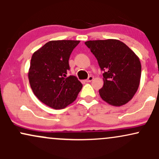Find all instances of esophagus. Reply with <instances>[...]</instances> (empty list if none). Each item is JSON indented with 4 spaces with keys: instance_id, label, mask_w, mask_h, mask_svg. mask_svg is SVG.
<instances>
[{
    "instance_id": "obj_1",
    "label": "esophagus",
    "mask_w": 159,
    "mask_h": 159,
    "mask_svg": "<svg viewBox=\"0 0 159 159\" xmlns=\"http://www.w3.org/2000/svg\"><path fill=\"white\" fill-rule=\"evenodd\" d=\"M93 80V76H89V78L86 80V82H87V83H88V82L92 81Z\"/></svg>"
}]
</instances>
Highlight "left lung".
<instances>
[{
  "label": "left lung",
  "mask_w": 159,
  "mask_h": 159,
  "mask_svg": "<svg viewBox=\"0 0 159 159\" xmlns=\"http://www.w3.org/2000/svg\"><path fill=\"white\" fill-rule=\"evenodd\" d=\"M85 45L97 59L103 73L101 98L113 106L129 102L139 87L141 64L139 57L118 39L90 40Z\"/></svg>",
  "instance_id": "1"
}]
</instances>
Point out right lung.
<instances>
[{
	"mask_svg": "<svg viewBox=\"0 0 159 159\" xmlns=\"http://www.w3.org/2000/svg\"><path fill=\"white\" fill-rule=\"evenodd\" d=\"M78 40H52L33 54L28 79L33 92L47 106L63 109L72 103L82 88L75 76L66 77L69 59Z\"/></svg>",
	"mask_w": 159,
	"mask_h": 159,
	"instance_id": "right-lung-1",
	"label": "right lung"
}]
</instances>
